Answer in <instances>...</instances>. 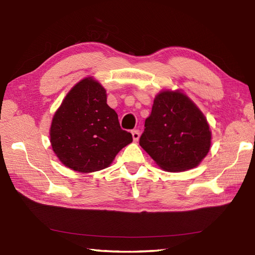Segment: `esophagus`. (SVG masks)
<instances>
[{"instance_id":"1","label":"esophagus","mask_w":255,"mask_h":255,"mask_svg":"<svg viewBox=\"0 0 255 255\" xmlns=\"http://www.w3.org/2000/svg\"><path fill=\"white\" fill-rule=\"evenodd\" d=\"M132 136H133L134 142H137V140L139 139V131H138V129H134V131H132Z\"/></svg>"}]
</instances>
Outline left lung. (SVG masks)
Returning a JSON list of instances; mask_svg holds the SVG:
<instances>
[{
  "mask_svg": "<svg viewBox=\"0 0 255 255\" xmlns=\"http://www.w3.org/2000/svg\"><path fill=\"white\" fill-rule=\"evenodd\" d=\"M211 139L206 118L193 101L179 90H163L155 97L139 145L163 170L180 172L200 165Z\"/></svg>",
  "mask_w": 255,
  "mask_h": 255,
  "instance_id": "left-lung-1",
  "label": "left lung"
}]
</instances>
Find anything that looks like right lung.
<instances>
[{
    "label": "right lung",
    "mask_w": 255,
    "mask_h": 255,
    "mask_svg": "<svg viewBox=\"0 0 255 255\" xmlns=\"http://www.w3.org/2000/svg\"><path fill=\"white\" fill-rule=\"evenodd\" d=\"M132 134L121 128L117 112L107 105L106 89L92 77L73 87L54 113L50 142L60 161L88 173L110 166Z\"/></svg>",
    "instance_id": "right-lung-1"
}]
</instances>
